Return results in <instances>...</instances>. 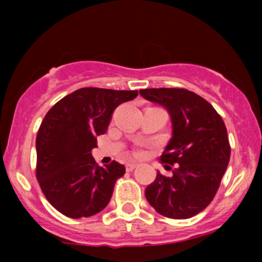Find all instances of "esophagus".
Returning <instances> with one entry per match:
<instances>
[{"mask_svg": "<svg viewBox=\"0 0 262 262\" xmlns=\"http://www.w3.org/2000/svg\"><path fill=\"white\" fill-rule=\"evenodd\" d=\"M137 166H138V164H135V162H128L127 166H125V169H127V171H133Z\"/></svg>", "mask_w": 262, "mask_h": 262, "instance_id": "1", "label": "esophagus"}]
</instances>
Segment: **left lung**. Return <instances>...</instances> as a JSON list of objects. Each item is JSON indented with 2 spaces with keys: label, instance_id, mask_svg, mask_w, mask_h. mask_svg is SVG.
<instances>
[{
  "label": "left lung",
  "instance_id": "1",
  "mask_svg": "<svg viewBox=\"0 0 262 262\" xmlns=\"http://www.w3.org/2000/svg\"><path fill=\"white\" fill-rule=\"evenodd\" d=\"M140 96L167 111L172 137L160 156L165 169L176 164L172 176L156 175L145 197L167 218L187 219L212 202L230 159L222 117L201 96L185 89H145Z\"/></svg>",
  "mask_w": 262,
  "mask_h": 262
}]
</instances>
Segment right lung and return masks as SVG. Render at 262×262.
Wrapping results in <instances>:
<instances>
[{"label": "right lung", "instance_id": "right-lung-1", "mask_svg": "<svg viewBox=\"0 0 262 262\" xmlns=\"http://www.w3.org/2000/svg\"><path fill=\"white\" fill-rule=\"evenodd\" d=\"M137 96L138 91L85 87L61 98L44 117L35 140L37 180L49 203L66 217H91L111 201L125 167L117 161L98 166L91 151L114 110Z\"/></svg>", "mask_w": 262, "mask_h": 262}]
</instances>
